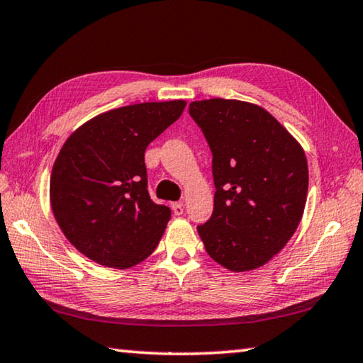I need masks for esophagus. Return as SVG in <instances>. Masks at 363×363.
Segmentation results:
<instances>
[{"mask_svg":"<svg viewBox=\"0 0 363 363\" xmlns=\"http://www.w3.org/2000/svg\"><path fill=\"white\" fill-rule=\"evenodd\" d=\"M171 208H173V213L176 214V216H181V214L184 213V205L181 203V201H177V203H173V205H171Z\"/></svg>","mask_w":363,"mask_h":363,"instance_id":"obj_1","label":"esophagus"}]
</instances>
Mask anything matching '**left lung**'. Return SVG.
<instances>
[{"label":"left lung","instance_id":"1","mask_svg":"<svg viewBox=\"0 0 363 363\" xmlns=\"http://www.w3.org/2000/svg\"><path fill=\"white\" fill-rule=\"evenodd\" d=\"M213 152L214 210L196 227L206 253L232 272L264 266L303 218L309 169L303 147L267 110L235 99L190 102Z\"/></svg>","mask_w":363,"mask_h":363}]
</instances>
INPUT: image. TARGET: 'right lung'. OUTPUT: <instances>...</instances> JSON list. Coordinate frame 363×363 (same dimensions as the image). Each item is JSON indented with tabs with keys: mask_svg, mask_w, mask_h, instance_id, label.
I'll list each match as a JSON object with an SVG mask.
<instances>
[{
	"mask_svg": "<svg viewBox=\"0 0 363 363\" xmlns=\"http://www.w3.org/2000/svg\"><path fill=\"white\" fill-rule=\"evenodd\" d=\"M186 101L108 110L70 134L54 162L49 199L60 230L86 257L130 269L149 257L171 210L150 200L144 153Z\"/></svg>",
	"mask_w": 363,
	"mask_h": 363,
	"instance_id": "obj_1",
	"label": "right lung"
}]
</instances>
